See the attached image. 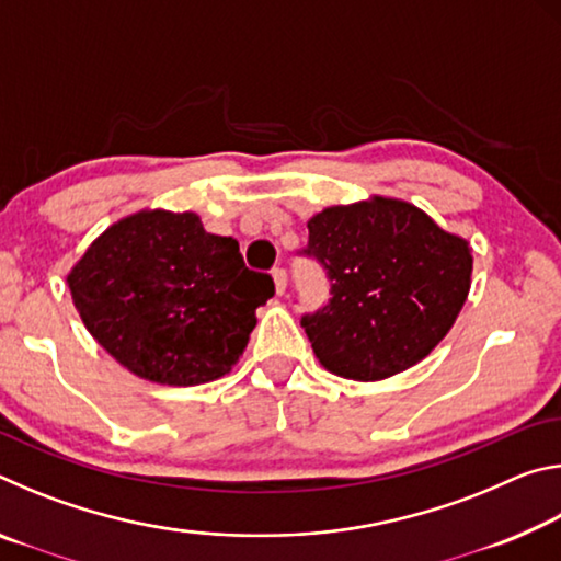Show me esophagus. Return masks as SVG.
<instances>
[{"label":"esophagus","instance_id":"obj_1","mask_svg":"<svg viewBox=\"0 0 561 561\" xmlns=\"http://www.w3.org/2000/svg\"><path fill=\"white\" fill-rule=\"evenodd\" d=\"M272 277H274V287H277V294L287 291V270H284V267H274V270H272Z\"/></svg>","mask_w":561,"mask_h":561}]
</instances>
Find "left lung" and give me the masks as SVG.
Returning <instances> with one entry per match:
<instances>
[{"label":"left lung","instance_id":"obj_1","mask_svg":"<svg viewBox=\"0 0 561 561\" xmlns=\"http://www.w3.org/2000/svg\"><path fill=\"white\" fill-rule=\"evenodd\" d=\"M307 227L304 254L331 284L327 307L301 317L321 366L354 381H381L440 344L470 291L468 240L415 205L381 195L327 207Z\"/></svg>","mask_w":561,"mask_h":561}]
</instances>
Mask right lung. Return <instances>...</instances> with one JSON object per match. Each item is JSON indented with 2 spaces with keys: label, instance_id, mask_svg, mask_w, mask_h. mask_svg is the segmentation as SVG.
<instances>
[{
  "label": "right lung",
  "instance_id": "obj_1",
  "mask_svg": "<svg viewBox=\"0 0 561 561\" xmlns=\"http://www.w3.org/2000/svg\"><path fill=\"white\" fill-rule=\"evenodd\" d=\"M73 307L108 354L146 381L201 386L232 371L274 297L232 237L195 213L140 210L99 234L69 272Z\"/></svg>",
  "mask_w": 561,
  "mask_h": 561
}]
</instances>
